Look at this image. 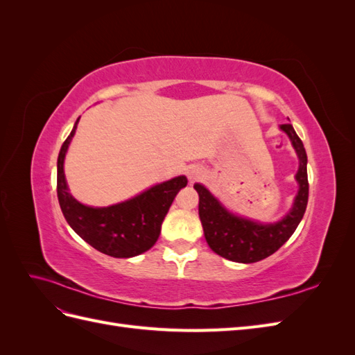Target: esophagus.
I'll return each mask as SVG.
<instances>
[{"label":"esophagus","instance_id":"34e87169","mask_svg":"<svg viewBox=\"0 0 355 355\" xmlns=\"http://www.w3.org/2000/svg\"><path fill=\"white\" fill-rule=\"evenodd\" d=\"M201 175H202V170L200 167H197V166H191L188 168V178L191 180H197L198 178H201Z\"/></svg>","mask_w":355,"mask_h":355}]
</instances>
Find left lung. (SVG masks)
<instances>
[{
    "instance_id": "obj_1",
    "label": "left lung",
    "mask_w": 355,
    "mask_h": 355,
    "mask_svg": "<svg viewBox=\"0 0 355 355\" xmlns=\"http://www.w3.org/2000/svg\"><path fill=\"white\" fill-rule=\"evenodd\" d=\"M280 128L290 137L299 157V170L296 173L299 191L293 207L282 220L275 223H261L235 216L210 194L207 188L200 184L194 185L200 197L198 214L204 237L210 249L225 259L240 263H253L265 259L292 237L299 222L304 218L309 191L306 153L292 124H282Z\"/></svg>"
}]
</instances>
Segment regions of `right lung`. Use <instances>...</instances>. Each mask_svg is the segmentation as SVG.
<instances>
[{
	"mask_svg": "<svg viewBox=\"0 0 355 355\" xmlns=\"http://www.w3.org/2000/svg\"><path fill=\"white\" fill-rule=\"evenodd\" d=\"M78 120L58 157V198L63 216L85 243L108 256L133 257L149 250L159 237L161 223L171 202L178 192L187 187L188 179L173 178L110 207L84 206L69 194L63 173V161Z\"/></svg>",
	"mask_w": 355,
	"mask_h": 355,
	"instance_id": "1",
	"label": "right lung"
}]
</instances>
